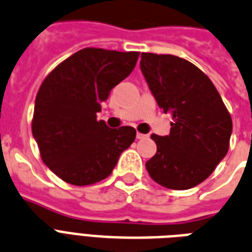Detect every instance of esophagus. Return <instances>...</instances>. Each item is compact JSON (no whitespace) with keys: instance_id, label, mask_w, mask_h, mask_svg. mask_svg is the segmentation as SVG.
Segmentation results:
<instances>
[{"instance_id":"1","label":"esophagus","mask_w":252,"mask_h":252,"mask_svg":"<svg viewBox=\"0 0 252 252\" xmlns=\"http://www.w3.org/2000/svg\"><path fill=\"white\" fill-rule=\"evenodd\" d=\"M146 134H142V132H136V139H144L146 138Z\"/></svg>"}]
</instances>
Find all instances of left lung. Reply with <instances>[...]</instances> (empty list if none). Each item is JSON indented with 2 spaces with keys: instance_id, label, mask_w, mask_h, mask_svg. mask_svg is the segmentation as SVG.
<instances>
[{
  "instance_id": "obj_1",
  "label": "left lung",
  "mask_w": 252,
  "mask_h": 252,
  "mask_svg": "<svg viewBox=\"0 0 252 252\" xmlns=\"http://www.w3.org/2000/svg\"><path fill=\"white\" fill-rule=\"evenodd\" d=\"M140 69L159 108L172 114L169 135H151L158 151L146 168L161 187L193 188L227 154L230 113L209 77L188 60L143 52Z\"/></svg>"
}]
</instances>
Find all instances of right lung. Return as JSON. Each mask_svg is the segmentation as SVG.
<instances>
[{"instance_id":"obj_1","label":"right lung","mask_w":252,"mask_h":252,"mask_svg":"<svg viewBox=\"0 0 252 252\" xmlns=\"http://www.w3.org/2000/svg\"><path fill=\"white\" fill-rule=\"evenodd\" d=\"M139 52L83 48L52 69L35 98L32 135L44 164L65 183L84 187L112 173L134 142V127L97 121L101 102L132 72Z\"/></svg>"}]
</instances>
